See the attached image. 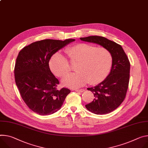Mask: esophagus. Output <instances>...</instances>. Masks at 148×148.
I'll return each instance as SVG.
<instances>
[{"mask_svg":"<svg viewBox=\"0 0 148 148\" xmlns=\"http://www.w3.org/2000/svg\"><path fill=\"white\" fill-rule=\"evenodd\" d=\"M74 90L75 91H77V92H83L84 91V89H75Z\"/></svg>","mask_w":148,"mask_h":148,"instance_id":"obj_1","label":"esophagus"}]
</instances>
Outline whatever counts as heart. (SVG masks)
<instances>
[{"label":"heart","mask_w":148,"mask_h":148,"mask_svg":"<svg viewBox=\"0 0 148 148\" xmlns=\"http://www.w3.org/2000/svg\"><path fill=\"white\" fill-rule=\"evenodd\" d=\"M71 62L78 61L75 73L66 75L62 79L65 86L76 88L88 82L96 84L101 82L109 74L112 65V56L105 48L86 43H79L65 49ZM50 68L57 76L62 77L70 71L68 60L61 53L53 54L49 61Z\"/></svg>","instance_id":"1"}]
</instances>
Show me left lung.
Listing matches in <instances>:
<instances>
[{"mask_svg":"<svg viewBox=\"0 0 148 148\" xmlns=\"http://www.w3.org/2000/svg\"><path fill=\"white\" fill-rule=\"evenodd\" d=\"M82 41L99 44L108 49L113 61L110 74L95 87L88 88L94 94L95 99L86 105L90 112L96 114L112 112L125 99L130 77V62L120 45L100 36L80 38Z\"/></svg>","mask_w":148,"mask_h":148,"instance_id":"obj_1","label":"left lung"}]
</instances>
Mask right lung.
<instances>
[{
	"instance_id": "obj_1",
	"label": "right lung",
	"mask_w": 148,
	"mask_h": 148,
	"mask_svg": "<svg viewBox=\"0 0 148 148\" xmlns=\"http://www.w3.org/2000/svg\"><path fill=\"white\" fill-rule=\"evenodd\" d=\"M75 41L44 39L25 47L18 53L15 79L20 95L28 107L40 115L57 112L71 91L57 89L58 79L50 70L49 61L60 49Z\"/></svg>"
}]
</instances>
